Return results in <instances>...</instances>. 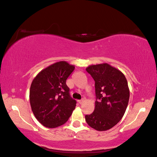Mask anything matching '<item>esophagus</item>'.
<instances>
[{
  "label": "esophagus",
  "mask_w": 157,
  "mask_h": 157,
  "mask_svg": "<svg viewBox=\"0 0 157 157\" xmlns=\"http://www.w3.org/2000/svg\"><path fill=\"white\" fill-rule=\"evenodd\" d=\"M78 103H79V104H82L83 103V100L82 99V100H78Z\"/></svg>",
  "instance_id": "obj_1"
}]
</instances>
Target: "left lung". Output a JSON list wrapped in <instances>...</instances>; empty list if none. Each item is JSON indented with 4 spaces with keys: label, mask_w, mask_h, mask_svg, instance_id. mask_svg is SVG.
Instances as JSON below:
<instances>
[{
    "label": "left lung",
    "mask_w": 157,
    "mask_h": 157,
    "mask_svg": "<svg viewBox=\"0 0 157 157\" xmlns=\"http://www.w3.org/2000/svg\"><path fill=\"white\" fill-rule=\"evenodd\" d=\"M95 82L94 111L85 116L86 123L98 131L111 129L121 120L127 109L130 90L125 75L108 63L86 68Z\"/></svg>",
    "instance_id": "obj_1"
}]
</instances>
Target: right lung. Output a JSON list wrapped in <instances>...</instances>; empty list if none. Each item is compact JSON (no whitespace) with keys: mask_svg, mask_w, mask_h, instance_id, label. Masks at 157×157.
I'll list each match as a JSON object with an SVG mask.
<instances>
[{"mask_svg":"<svg viewBox=\"0 0 157 157\" xmlns=\"http://www.w3.org/2000/svg\"><path fill=\"white\" fill-rule=\"evenodd\" d=\"M75 66L66 61L49 65L38 73L29 90L32 111L44 126L54 128L67 122L75 109L66 80Z\"/></svg>","mask_w":157,"mask_h":157,"instance_id":"add662e5","label":"right lung"}]
</instances>
